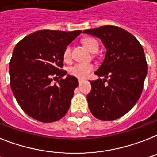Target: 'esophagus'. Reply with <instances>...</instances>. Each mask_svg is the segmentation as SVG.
Here are the masks:
<instances>
[{"label":"esophagus","mask_w":157,"mask_h":157,"mask_svg":"<svg viewBox=\"0 0 157 157\" xmlns=\"http://www.w3.org/2000/svg\"><path fill=\"white\" fill-rule=\"evenodd\" d=\"M78 82H79V84H80V85H81V84L84 82V80H82V79H79Z\"/></svg>","instance_id":"1"}]
</instances>
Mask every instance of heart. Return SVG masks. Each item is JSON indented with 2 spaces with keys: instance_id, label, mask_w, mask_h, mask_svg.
<instances>
[{
  "instance_id": "1",
  "label": "heart",
  "mask_w": 157,
  "mask_h": 157,
  "mask_svg": "<svg viewBox=\"0 0 157 157\" xmlns=\"http://www.w3.org/2000/svg\"><path fill=\"white\" fill-rule=\"evenodd\" d=\"M83 45L92 52H96L98 50V43L96 39L93 38H85L82 40ZM63 59L65 62L71 60V48L67 46L63 52ZM94 69V64L92 63H76L68 68V74L78 79H85L90 72Z\"/></svg>"
}]
</instances>
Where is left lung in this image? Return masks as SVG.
Wrapping results in <instances>:
<instances>
[{
    "label": "left lung",
    "instance_id": "left-lung-1",
    "mask_svg": "<svg viewBox=\"0 0 157 157\" xmlns=\"http://www.w3.org/2000/svg\"><path fill=\"white\" fill-rule=\"evenodd\" d=\"M83 33L99 38L106 48L104 61L94 72L100 78L90 81L89 108L98 119L115 120L130 111L140 97L147 73L144 52L136 37L118 26L104 25Z\"/></svg>",
    "mask_w": 157,
    "mask_h": 157
}]
</instances>
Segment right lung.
<instances>
[{
	"label": "right lung",
	"mask_w": 157,
	"mask_h": 157,
	"mask_svg": "<svg viewBox=\"0 0 157 157\" xmlns=\"http://www.w3.org/2000/svg\"><path fill=\"white\" fill-rule=\"evenodd\" d=\"M81 33L39 30L17 43L10 61V86L20 107L34 119L52 123L69 109L79 83L69 75L63 78V52Z\"/></svg>",
	"instance_id": "obj_1"
}]
</instances>
